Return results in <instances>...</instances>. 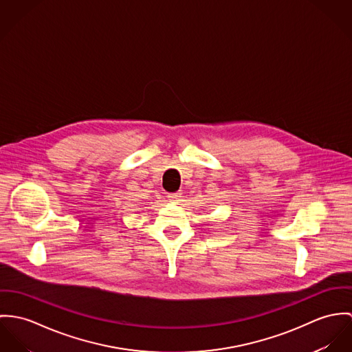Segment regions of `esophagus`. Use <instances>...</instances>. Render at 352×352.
<instances>
[{
  "mask_svg": "<svg viewBox=\"0 0 352 352\" xmlns=\"http://www.w3.org/2000/svg\"><path fill=\"white\" fill-rule=\"evenodd\" d=\"M181 197H182L181 193H170V195H167V198L171 202H174V204H178V201H181Z\"/></svg>",
  "mask_w": 352,
  "mask_h": 352,
  "instance_id": "34e87169",
  "label": "esophagus"
}]
</instances>
